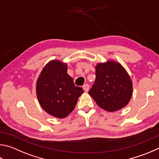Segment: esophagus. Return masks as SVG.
<instances>
[{
	"mask_svg": "<svg viewBox=\"0 0 159 159\" xmlns=\"http://www.w3.org/2000/svg\"><path fill=\"white\" fill-rule=\"evenodd\" d=\"M83 89H84L85 90V92H88V90H89V85L88 84H85L83 86Z\"/></svg>",
	"mask_w": 159,
	"mask_h": 159,
	"instance_id": "obj_1",
	"label": "esophagus"
}]
</instances>
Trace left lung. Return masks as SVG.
I'll return each mask as SVG.
<instances>
[{
    "mask_svg": "<svg viewBox=\"0 0 159 159\" xmlns=\"http://www.w3.org/2000/svg\"><path fill=\"white\" fill-rule=\"evenodd\" d=\"M96 79L89 94L105 111H119L128 104L133 94L132 80L119 62L108 60L98 63Z\"/></svg>",
    "mask_w": 159,
    "mask_h": 159,
    "instance_id": "8db88e82",
    "label": "left lung"
}]
</instances>
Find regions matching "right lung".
<instances>
[{"instance_id":"1","label":"right lung","mask_w":159,"mask_h":159,"mask_svg":"<svg viewBox=\"0 0 159 159\" xmlns=\"http://www.w3.org/2000/svg\"><path fill=\"white\" fill-rule=\"evenodd\" d=\"M83 92L68 75L67 65L57 60L45 65L37 81L36 93L40 106L47 113L60 119L74 111Z\"/></svg>"}]
</instances>
